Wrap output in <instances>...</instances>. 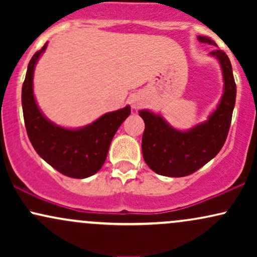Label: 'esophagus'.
<instances>
[{"mask_svg": "<svg viewBox=\"0 0 257 257\" xmlns=\"http://www.w3.org/2000/svg\"><path fill=\"white\" fill-rule=\"evenodd\" d=\"M129 102H131L132 107L134 108V110H138V108L143 105V100H141L140 96L138 95H133L132 98L129 99Z\"/></svg>", "mask_w": 257, "mask_h": 257, "instance_id": "1", "label": "esophagus"}]
</instances>
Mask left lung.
<instances>
[{
  "label": "left lung",
  "instance_id": "8db88e82",
  "mask_svg": "<svg viewBox=\"0 0 257 257\" xmlns=\"http://www.w3.org/2000/svg\"><path fill=\"white\" fill-rule=\"evenodd\" d=\"M198 41L216 46L213 40L198 36ZM211 57L219 60L222 70L223 94L216 110L208 120L194 125L186 132L173 128L161 114L151 111H139L145 122L143 135V157L146 164L159 175L181 178L205 166L211 161L225 144L233 108L235 104V82L232 65L225 52L215 49Z\"/></svg>",
  "mask_w": 257,
  "mask_h": 257
}]
</instances>
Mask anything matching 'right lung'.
Segmentation results:
<instances>
[{
  "instance_id": "right-lung-1",
  "label": "right lung",
  "mask_w": 257,
  "mask_h": 257,
  "mask_svg": "<svg viewBox=\"0 0 257 257\" xmlns=\"http://www.w3.org/2000/svg\"><path fill=\"white\" fill-rule=\"evenodd\" d=\"M47 43L29 63L23 83L22 104L25 128L35 151L59 173L84 179L98 173L107 157L108 147L119 125L131 114V106L107 112L78 129L59 126L43 116L34 95V71Z\"/></svg>"
}]
</instances>
